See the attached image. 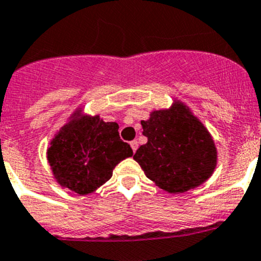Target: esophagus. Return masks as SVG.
<instances>
[{"label":"esophagus","instance_id":"obj_1","mask_svg":"<svg viewBox=\"0 0 261 261\" xmlns=\"http://www.w3.org/2000/svg\"><path fill=\"white\" fill-rule=\"evenodd\" d=\"M130 146H131V149H133V151H134V153H135V151H136V149H138V146H139L138 141H136V140H133V141H130Z\"/></svg>","mask_w":261,"mask_h":261}]
</instances>
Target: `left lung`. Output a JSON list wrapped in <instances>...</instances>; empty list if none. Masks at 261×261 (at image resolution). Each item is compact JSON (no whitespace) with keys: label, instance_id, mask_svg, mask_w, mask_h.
<instances>
[{"label":"left lung","instance_id":"1","mask_svg":"<svg viewBox=\"0 0 261 261\" xmlns=\"http://www.w3.org/2000/svg\"><path fill=\"white\" fill-rule=\"evenodd\" d=\"M141 126L148 143L136 150L134 159L156 186L169 194H182L211 178L218 163L216 143L182 100L151 111Z\"/></svg>","mask_w":261,"mask_h":261}]
</instances>
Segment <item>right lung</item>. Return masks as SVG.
Here are the masks:
<instances>
[{
  "instance_id": "right-lung-1",
  "label": "right lung",
  "mask_w": 261,
  "mask_h": 261,
  "mask_svg": "<svg viewBox=\"0 0 261 261\" xmlns=\"http://www.w3.org/2000/svg\"><path fill=\"white\" fill-rule=\"evenodd\" d=\"M131 155L133 149L120 139L117 123L85 115L82 108L72 112L47 149L55 181L79 195L92 194L105 185L113 168Z\"/></svg>"
}]
</instances>
